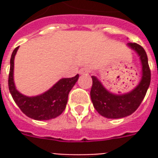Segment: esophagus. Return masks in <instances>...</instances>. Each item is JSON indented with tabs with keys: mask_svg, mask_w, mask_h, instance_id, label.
<instances>
[{
	"mask_svg": "<svg viewBox=\"0 0 158 158\" xmlns=\"http://www.w3.org/2000/svg\"><path fill=\"white\" fill-rule=\"evenodd\" d=\"M89 73V69H87V68H82V69H80L79 70V73L80 74H88Z\"/></svg>",
	"mask_w": 158,
	"mask_h": 158,
	"instance_id": "1",
	"label": "esophagus"
}]
</instances>
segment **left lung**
Instances as JSON below:
<instances>
[{"label": "left lung", "instance_id": "1", "mask_svg": "<svg viewBox=\"0 0 158 158\" xmlns=\"http://www.w3.org/2000/svg\"><path fill=\"white\" fill-rule=\"evenodd\" d=\"M127 45L134 50L139 56L142 66V76L139 85L130 92L117 95L108 91L95 76L92 78L90 97L95 109L106 118H121L131 115L142 102L151 82V70L145 50L136 43Z\"/></svg>", "mask_w": 158, "mask_h": 158}]
</instances>
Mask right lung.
<instances>
[{"label": "right lung", "instance_id": "add662e5", "mask_svg": "<svg viewBox=\"0 0 158 158\" xmlns=\"http://www.w3.org/2000/svg\"><path fill=\"white\" fill-rule=\"evenodd\" d=\"M19 47L14 49L10 60L8 78L9 91L15 103L23 113L35 120H50L55 118L65 110L70 90L79 79V74L73 78L61 79L52 88L41 95L27 96L17 90L14 79V58Z\"/></svg>", "mask_w": 158, "mask_h": 158}]
</instances>
